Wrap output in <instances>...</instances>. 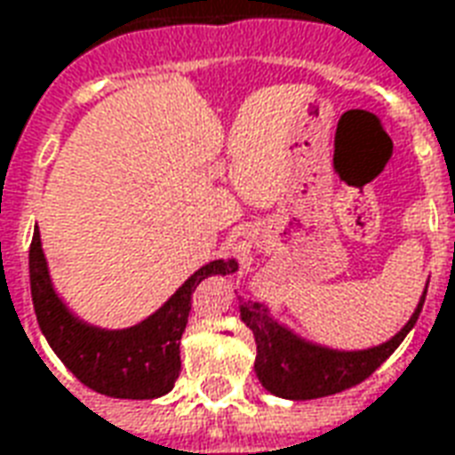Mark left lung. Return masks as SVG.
Segmentation results:
<instances>
[{"mask_svg":"<svg viewBox=\"0 0 455 455\" xmlns=\"http://www.w3.org/2000/svg\"><path fill=\"white\" fill-rule=\"evenodd\" d=\"M424 297L427 292L421 295L419 305L400 334L368 351H334V348L315 346L295 336L283 324H277L267 315L266 307H260L258 302H243L241 319L256 336L258 380L263 382L267 392L285 400H316L348 390L365 378H371L404 341V336L410 334L411 326L419 319Z\"/></svg>","mask_w":455,"mask_h":455,"instance_id":"obj_1","label":"left lung"}]
</instances>
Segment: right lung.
<instances>
[{
	"label": "right lung",
	"mask_w": 455,
	"mask_h": 455,
	"mask_svg": "<svg viewBox=\"0 0 455 455\" xmlns=\"http://www.w3.org/2000/svg\"><path fill=\"white\" fill-rule=\"evenodd\" d=\"M236 270V260H212L156 315L131 329L109 331L80 322L55 295L38 231L28 251L36 319L51 348L83 385L119 400H153L172 390L180 375V339L188 326L195 287L204 277L231 275Z\"/></svg>",
	"instance_id": "right-lung-1"
}]
</instances>
